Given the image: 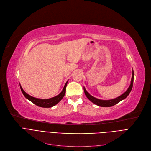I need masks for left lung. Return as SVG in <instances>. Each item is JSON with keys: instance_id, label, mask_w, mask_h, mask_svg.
<instances>
[{"instance_id": "8db88e82", "label": "left lung", "mask_w": 151, "mask_h": 151, "mask_svg": "<svg viewBox=\"0 0 151 151\" xmlns=\"http://www.w3.org/2000/svg\"><path fill=\"white\" fill-rule=\"evenodd\" d=\"M134 70H132V78H131V82H130V85L129 86L128 89L124 93L120 95L119 96L117 97L116 98H114L113 99H110V100H102V99H99L96 98V97H93V96H91L90 94H89L88 93V91L86 90L85 88L83 87V90H84V92L85 94L86 95V96L87 97V98L89 99L91 102H92L93 103H94V104L99 106V107H112V106L117 104L118 103H119L120 101L124 100V99H126V97L129 96V94H130L132 88L133 86V83H134Z\"/></svg>"}]
</instances>
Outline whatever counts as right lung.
I'll return each mask as SVG.
<instances>
[{
	"instance_id": "right-lung-1",
	"label": "right lung",
	"mask_w": 151,
	"mask_h": 151,
	"mask_svg": "<svg viewBox=\"0 0 151 151\" xmlns=\"http://www.w3.org/2000/svg\"><path fill=\"white\" fill-rule=\"evenodd\" d=\"M68 82V81L66 82L63 90L61 91V92L58 95L54 97H52V98H50V99H44L36 98V97L31 96L30 95L28 94L26 92L24 91V90L22 89V88L20 84L19 85H20L21 91L24 94V96L25 97L26 99H27L28 100L33 102L34 104L38 106V107H41L43 108H50V107H54V105L57 104L62 99H63V97L65 96L66 93V87L67 86Z\"/></svg>"
}]
</instances>
